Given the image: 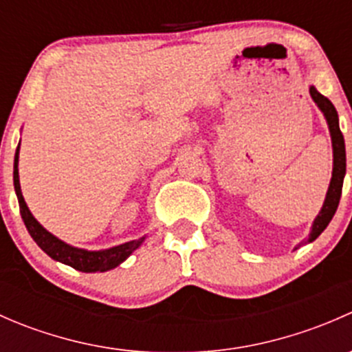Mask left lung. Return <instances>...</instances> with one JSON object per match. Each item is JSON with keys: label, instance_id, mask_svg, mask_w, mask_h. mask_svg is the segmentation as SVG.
<instances>
[{"label": "left lung", "instance_id": "left-lung-1", "mask_svg": "<svg viewBox=\"0 0 352 352\" xmlns=\"http://www.w3.org/2000/svg\"><path fill=\"white\" fill-rule=\"evenodd\" d=\"M310 95L315 100V104L320 107L324 112L325 119L329 122L330 136H332V148H333V170H332V180H330V186L327 190V197H325L324 208H322L320 214L317 216L314 223V228H311L310 236L307 239V242H314L330 223V219L333 218L337 211V206H339L340 194H342V182L344 175H346V144H344V136L339 129V117H337V110L332 105V102L327 97H324L322 94H318L317 88L310 87ZM300 245H305L301 242Z\"/></svg>", "mask_w": 352, "mask_h": 352}]
</instances>
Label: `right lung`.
<instances>
[{
	"instance_id": "obj_1",
	"label": "right lung",
	"mask_w": 352,
	"mask_h": 352,
	"mask_svg": "<svg viewBox=\"0 0 352 352\" xmlns=\"http://www.w3.org/2000/svg\"><path fill=\"white\" fill-rule=\"evenodd\" d=\"M13 184H15V192L16 197H19L20 204V214H22V219L27 226L28 233H30L32 239L35 240V243L49 255L54 261L63 262V264L71 265L76 271L83 272H104L109 271V269L117 267L120 262L126 261L141 243H143L144 239L133 240V242H127L119 245V247L109 248V250H100V252H88L83 250V248H74L69 247V245L61 242L59 239H56L54 235L47 232L45 228H42L38 225L37 219L32 216V212L28 211L27 204H25V199L22 196V190H20V180H19V148H16L15 153V165H13Z\"/></svg>"
}]
</instances>
